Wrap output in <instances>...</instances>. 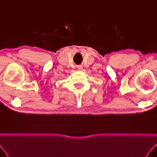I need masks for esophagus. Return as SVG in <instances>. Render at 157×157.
Returning a JSON list of instances; mask_svg holds the SVG:
<instances>
[{"instance_id":"obj_1","label":"esophagus","mask_w":157,"mask_h":157,"mask_svg":"<svg viewBox=\"0 0 157 157\" xmlns=\"http://www.w3.org/2000/svg\"><path fill=\"white\" fill-rule=\"evenodd\" d=\"M82 69V66H80L78 67V70H81Z\"/></svg>"}]
</instances>
